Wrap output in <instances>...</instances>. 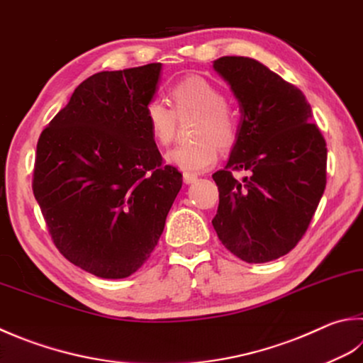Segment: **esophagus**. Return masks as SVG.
<instances>
[{
    "label": "esophagus",
    "instance_id": "34e87169",
    "mask_svg": "<svg viewBox=\"0 0 363 363\" xmlns=\"http://www.w3.org/2000/svg\"><path fill=\"white\" fill-rule=\"evenodd\" d=\"M183 182L186 183V184L194 183V182H197V175L196 174H191V172H184L183 174Z\"/></svg>",
    "mask_w": 363,
    "mask_h": 363
}]
</instances>
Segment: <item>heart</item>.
<instances>
[{
    "label": "heart",
    "instance_id": "b5f03b06",
    "mask_svg": "<svg viewBox=\"0 0 363 363\" xmlns=\"http://www.w3.org/2000/svg\"><path fill=\"white\" fill-rule=\"evenodd\" d=\"M174 108L160 98L145 104V120L153 139L162 147L172 143L177 131V117L194 113L193 138L167 153L169 164L186 172H201L215 164L218 150L229 148L237 139V113L224 101L223 91L210 80L191 75L170 88Z\"/></svg>",
    "mask_w": 363,
    "mask_h": 363
}]
</instances>
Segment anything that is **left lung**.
<instances>
[{
    "label": "left lung",
    "instance_id": "obj_1",
    "mask_svg": "<svg viewBox=\"0 0 363 363\" xmlns=\"http://www.w3.org/2000/svg\"><path fill=\"white\" fill-rule=\"evenodd\" d=\"M213 69L237 98L240 123L228 164L213 174L220 205L211 224L232 255L269 262L308 229L325 189V140L305 94L262 63L221 57ZM232 169L250 177L238 182Z\"/></svg>",
    "mask_w": 363,
    "mask_h": 363
}]
</instances>
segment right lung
Instances as JSON below:
<instances>
[{
    "label": "right lung",
    "mask_w": 363,
    "mask_h": 363,
    "mask_svg": "<svg viewBox=\"0 0 363 363\" xmlns=\"http://www.w3.org/2000/svg\"><path fill=\"white\" fill-rule=\"evenodd\" d=\"M160 75L161 63L91 75L38 140L33 193L52 240L99 278L140 269L182 188L145 120Z\"/></svg>",
    "instance_id": "obj_1"
}]
</instances>
